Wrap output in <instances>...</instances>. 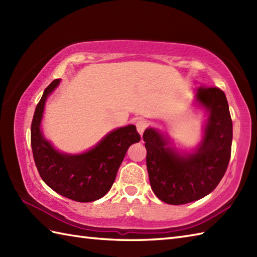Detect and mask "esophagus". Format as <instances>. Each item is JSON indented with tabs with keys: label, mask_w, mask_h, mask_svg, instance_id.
Returning a JSON list of instances; mask_svg holds the SVG:
<instances>
[{
	"label": "esophagus",
	"mask_w": 257,
	"mask_h": 257,
	"mask_svg": "<svg viewBox=\"0 0 257 257\" xmlns=\"http://www.w3.org/2000/svg\"><path fill=\"white\" fill-rule=\"evenodd\" d=\"M136 127H137V130L140 134V136H143L146 128H147V122L145 121V120H138V121L136 122Z\"/></svg>",
	"instance_id": "34e87169"
}]
</instances>
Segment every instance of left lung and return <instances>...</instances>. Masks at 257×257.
Instances as JSON below:
<instances>
[{"label":"left lung","mask_w":257,"mask_h":257,"mask_svg":"<svg viewBox=\"0 0 257 257\" xmlns=\"http://www.w3.org/2000/svg\"><path fill=\"white\" fill-rule=\"evenodd\" d=\"M196 100L210 112L204 137L193 154L181 156L154 128L144 133L151 189L161 201L180 205L202 199L220 183L231 158L233 127L225 94L201 86Z\"/></svg>","instance_id":"obj_1"}]
</instances>
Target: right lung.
I'll list each match as a JSON object with an SVG mask.
<instances>
[{
	"label": "right lung",
	"mask_w": 257,
	"mask_h": 257,
	"mask_svg": "<svg viewBox=\"0 0 257 257\" xmlns=\"http://www.w3.org/2000/svg\"><path fill=\"white\" fill-rule=\"evenodd\" d=\"M59 81L53 80L46 87L36 106L31 127L33 157L42 180L55 192L77 202L96 201L110 190L125 152L133 144L139 143L140 135L134 124H129L108 134L85 154L58 152L43 137L40 125L46 98Z\"/></svg>",
	"instance_id": "1"
}]
</instances>
